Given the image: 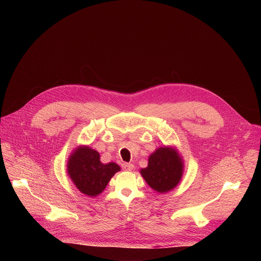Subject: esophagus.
I'll use <instances>...</instances> for the list:
<instances>
[{"label":"esophagus","instance_id":"1","mask_svg":"<svg viewBox=\"0 0 261 261\" xmlns=\"http://www.w3.org/2000/svg\"><path fill=\"white\" fill-rule=\"evenodd\" d=\"M122 167L124 170H127V171H130L134 168V165L132 163H123L122 164Z\"/></svg>","mask_w":261,"mask_h":261}]
</instances>
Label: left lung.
Returning <instances> with one entry per match:
<instances>
[{"label":"left lung","mask_w":261,"mask_h":261,"mask_svg":"<svg viewBox=\"0 0 261 261\" xmlns=\"http://www.w3.org/2000/svg\"><path fill=\"white\" fill-rule=\"evenodd\" d=\"M184 171V163L176 150L162 146L148 157L147 167L140 169L142 177L152 189L165 193L175 188Z\"/></svg>","instance_id":"obj_1"}]
</instances>
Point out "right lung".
I'll return each instance as SVG.
<instances>
[{
    "mask_svg": "<svg viewBox=\"0 0 261 261\" xmlns=\"http://www.w3.org/2000/svg\"><path fill=\"white\" fill-rule=\"evenodd\" d=\"M120 170V166L114 162L103 164L99 153L86 145L79 146L67 163V171L73 184L82 193L91 197L99 195Z\"/></svg>",
    "mask_w": 261,
    "mask_h": 261,
    "instance_id": "add662e5",
    "label": "right lung"
}]
</instances>
